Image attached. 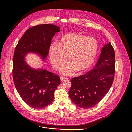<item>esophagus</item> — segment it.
Wrapping results in <instances>:
<instances>
[{
	"label": "esophagus",
	"instance_id": "obj_1",
	"mask_svg": "<svg viewBox=\"0 0 132 132\" xmlns=\"http://www.w3.org/2000/svg\"><path fill=\"white\" fill-rule=\"evenodd\" d=\"M60 79L61 81H63L65 79H67V78L65 77H64V76H61V77H60Z\"/></svg>",
	"mask_w": 132,
	"mask_h": 132
}]
</instances>
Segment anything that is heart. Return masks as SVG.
I'll return each mask as SVG.
<instances>
[{"mask_svg":"<svg viewBox=\"0 0 132 132\" xmlns=\"http://www.w3.org/2000/svg\"><path fill=\"white\" fill-rule=\"evenodd\" d=\"M98 51V43L93 37L81 34L69 33L49 48L52 66L60 70L67 60L70 63L62 69L66 75H72L76 71L83 72L91 66Z\"/></svg>","mask_w":132,"mask_h":132,"instance_id":"obj_1","label":"heart"}]
</instances>
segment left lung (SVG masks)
<instances>
[{"mask_svg":"<svg viewBox=\"0 0 132 132\" xmlns=\"http://www.w3.org/2000/svg\"><path fill=\"white\" fill-rule=\"evenodd\" d=\"M114 73V50L109 42L102 47L100 58L93 69L85 75L72 79L68 92L71 100L81 108L95 106L111 87Z\"/></svg>","mask_w":132,"mask_h":132,"instance_id":"obj_1","label":"left lung"}]
</instances>
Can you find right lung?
Listing matches in <instances>:
<instances>
[{"instance_id": "right-lung-1", "label": "right lung", "mask_w": 132, "mask_h": 132, "mask_svg": "<svg viewBox=\"0 0 132 132\" xmlns=\"http://www.w3.org/2000/svg\"><path fill=\"white\" fill-rule=\"evenodd\" d=\"M56 25L45 24L30 28L18 42L13 60V78L23 101L35 109L49 105L54 92L60 84L59 77L43 68L35 69L25 61L29 53H35L43 60L46 58L52 37L60 31Z\"/></svg>"}]
</instances>
